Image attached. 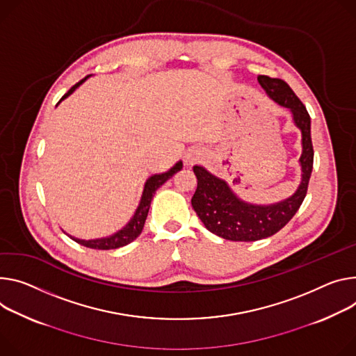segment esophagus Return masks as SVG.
<instances>
[{
  "label": "esophagus",
  "instance_id": "34e87169",
  "mask_svg": "<svg viewBox=\"0 0 356 356\" xmlns=\"http://www.w3.org/2000/svg\"><path fill=\"white\" fill-rule=\"evenodd\" d=\"M195 160H197V156L196 154H188L187 157H186V163L187 165H193V161Z\"/></svg>",
  "mask_w": 356,
  "mask_h": 356
}]
</instances>
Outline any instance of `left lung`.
<instances>
[{"label":"left lung","instance_id":"obj_1","mask_svg":"<svg viewBox=\"0 0 356 356\" xmlns=\"http://www.w3.org/2000/svg\"><path fill=\"white\" fill-rule=\"evenodd\" d=\"M257 79L270 99L289 109L296 126L301 131V181L294 195L281 202L254 204L240 199L227 181L214 176L203 166L193 168L197 177V188L191 197L193 209L209 232L230 241H257L280 232L302 204L314 163L311 118L304 104L282 79L266 75H260Z\"/></svg>","mask_w":356,"mask_h":356}]
</instances>
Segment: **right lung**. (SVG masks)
Wrapping results in <instances>:
<instances>
[{
  "instance_id": "obj_1",
  "label": "right lung",
  "mask_w": 356,
  "mask_h": 356,
  "mask_svg": "<svg viewBox=\"0 0 356 356\" xmlns=\"http://www.w3.org/2000/svg\"><path fill=\"white\" fill-rule=\"evenodd\" d=\"M89 76L90 75L85 76L82 81H79L76 85H74L65 95L62 96L59 102H62L63 99H67L68 96L71 93H74L75 89L79 88ZM181 168H183V161L179 160L177 163L173 168H170L168 172L159 173V175H152L145 183L142 197H140V202H139V206H138L135 214L132 216L131 220H129V222H126V225H123V227L120 230H118L116 233H113L108 237L93 238V240H82V238H76V237L70 236V234L68 236L74 241H76L78 244L93 248V250H116V248H120L123 245H127L129 243H132L134 240H136L139 237V234L143 230V225H145V221H146V217H147V213H149V209H150V203H152V199L154 196L156 190L161 184H165L173 175H176L179 170H181Z\"/></svg>"
}]
</instances>
